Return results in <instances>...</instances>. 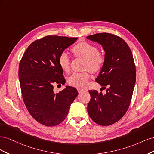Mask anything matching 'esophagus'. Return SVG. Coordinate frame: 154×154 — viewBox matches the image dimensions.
Masks as SVG:
<instances>
[{
	"mask_svg": "<svg viewBox=\"0 0 154 154\" xmlns=\"http://www.w3.org/2000/svg\"><path fill=\"white\" fill-rule=\"evenodd\" d=\"M78 91L79 93H81V92H87V90L84 89V88H78Z\"/></svg>",
	"mask_w": 154,
	"mask_h": 154,
	"instance_id": "esophagus-1",
	"label": "esophagus"
}]
</instances>
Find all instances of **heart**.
Masks as SVG:
<instances>
[{
    "label": "heart",
    "instance_id": "obj_1",
    "mask_svg": "<svg viewBox=\"0 0 154 154\" xmlns=\"http://www.w3.org/2000/svg\"><path fill=\"white\" fill-rule=\"evenodd\" d=\"M72 53L76 57H80L86 60L85 67L91 72L100 71L103 66L105 58L103 56L99 53V49L96 45L90 43L82 42L73 46ZM60 67L65 72H69L71 66V60L67 53L63 52L60 54L58 58ZM88 79L89 74L87 72H74L68 79L69 85L74 87H85Z\"/></svg>",
    "mask_w": 154,
    "mask_h": 154
}]
</instances>
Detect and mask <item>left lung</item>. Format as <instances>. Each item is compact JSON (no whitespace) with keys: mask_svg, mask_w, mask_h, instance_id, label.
Masks as SVG:
<instances>
[{"mask_svg":"<svg viewBox=\"0 0 154 154\" xmlns=\"http://www.w3.org/2000/svg\"><path fill=\"white\" fill-rule=\"evenodd\" d=\"M87 38L102 45L105 62L96 82L106 88L105 94L90 90L87 106L90 118L102 126L112 125L127 112L136 80L132 51L120 37L110 33H97Z\"/></svg>","mask_w":154,"mask_h":154,"instance_id":"left-lung-1","label":"left lung"}]
</instances>
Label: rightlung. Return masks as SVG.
Masks as SVG:
<instances>
[{
  "label": "right lung",
  "instance_id": "add662e5",
  "mask_svg": "<svg viewBox=\"0 0 154 154\" xmlns=\"http://www.w3.org/2000/svg\"><path fill=\"white\" fill-rule=\"evenodd\" d=\"M78 38L47 36L32 42L23 55L18 68L23 100L36 121L53 127L66 119L78 94L76 88L66 86L58 94L54 83H66L58 58Z\"/></svg>",
  "mask_w": 154,
  "mask_h": 154
}]
</instances>
